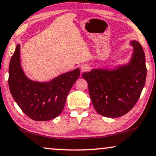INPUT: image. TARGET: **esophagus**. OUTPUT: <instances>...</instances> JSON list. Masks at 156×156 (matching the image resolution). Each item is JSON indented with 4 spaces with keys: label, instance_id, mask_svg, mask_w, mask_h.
<instances>
[{
    "label": "esophagus",
    "instance_id": "1",
    "mask_svg": "<svg viewBox=\"0 0 156 156\" xmlns=\"http://www.w3.org/2000/svg\"><path fill=\"white\" fill-rule=\"evenodd\" d=\"M89 69H90V67H89V66L87 65V64H84V65H83L81 66V68H80V70H81L82 72L88 71Z\"/></svg>",
    "mask_w": 156,
    "mask_h": 156
}]
</instances>
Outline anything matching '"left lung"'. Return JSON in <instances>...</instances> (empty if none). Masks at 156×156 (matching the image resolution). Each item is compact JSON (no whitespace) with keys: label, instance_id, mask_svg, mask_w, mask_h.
I'll return each mask as SVG.
<instances>
[{"label":"left lung","instance_id":"obj_1","mask_svg":"<svg viewBox=\"0 0 156 156\" xmlns=\"http://www.w3.org/2000/svg\"><path fill=\"white\" fill-rule=\"evenodd\" d=\"M133 54L127 66L115 70L94 69L83 73L95 109L100 115L118 118L136 104L145 86L147 69L145 53L138 41L131 42Z\"/></svg>","mask_w":156,"mask_h":156}]
</instances>
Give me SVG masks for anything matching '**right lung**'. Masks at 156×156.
Returning <instances> with one entry per match:
<instances>
[{
	"label": "right lung",
	"instance_id": "right-lung-1",
	"mask_svg": "<svg viewBox=\"0 0 156 156\" xmlns=\"http://www.w3.org/2000/svg\"><path fill=\"white\" fill-rule=\"evenodd\" d=\"M20 48L17 44L10 62V93L22 111L31 119H53L63 111L68 93L80 76V70L77 68L62 74L48 83L32 81L25 76L20 66Z\"/></svg>",
	"mask_w": 156,
	"mask_h": 156
}]
</instances>
